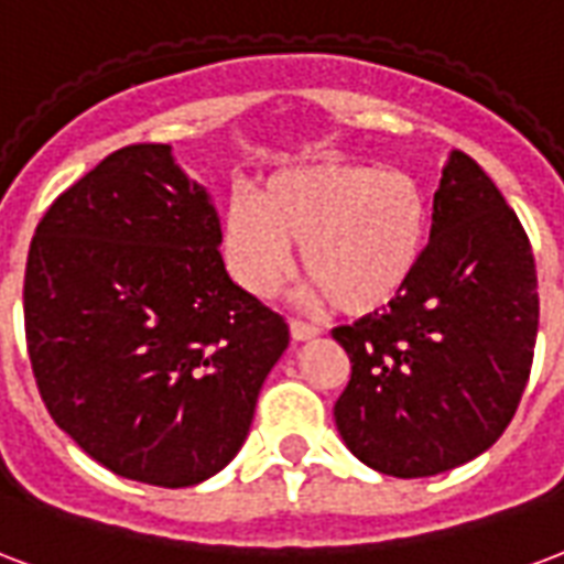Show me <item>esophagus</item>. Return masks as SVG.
Returning a JSON list of instances; mask_svg holds the SVG:
<instances>
[{
    "label": "esophagus",
    "instance_id": "34e87169",
    "mask_svg": "<svg viewBox=\"0 0 564 564\" xmlns=\"http://www.w3.org/2000/svg\"><path fill=\"white\" fill-rule=\"evenodd\" d=\"M290 332H293L295 340H311V337H316L323 328L314 323H304V319H290Z\"/></svg>",
    "mask_w": 564,
    "mask_h": 564
}]
</instances>
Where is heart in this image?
Returning <instances> with one entry per match:
<instances>
[{"label":"heart","instance_id":"1","mask_svg":"<svg viewBox=\"0 0 564 564\" xmlns=\"http://www.w3.org/2000/svg\"><path fill=\"white\" fill-rule=\"evenodd\" d=\"M431 239V199L400 166L325 161L286 170L224 212V253L253 295L274 293L293 269L340 314L394 304L415 278Z\"/></svg>","mask_w":564,"mask_h":564}]
</instances>
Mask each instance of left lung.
<instances>
[{"label":"left lung","instance_id":"obj_1","mask_svg":"<svg viewBox=\"0 0 564 564\" xmlns=\"http://www.w3.org/2000/svg\"><path fill=\"white\" fill-rule=\"evenodd\" d=\"M332 337L352 365L337 431L370 469L427 478L502 436L535 356L538 274L527 229L469 154L442 173L406 293Z\"/></svg>","mask_w":564,"mask_h":564}]
</instances>
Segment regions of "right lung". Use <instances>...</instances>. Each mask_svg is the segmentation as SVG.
Segmentation results:
<instances>
[{
  "instance_id": "obj_1",
  "label": "right lung",
  "mask_w": 564,
  "mask_h": 564,
  "mask_svg": "<svg viewBox=\"0 0 564 564\" xmlns=\"http://www.w3.org/2000/svg\"><path fill=\"white\" fill-rule=\"evenodd\" d=\"M218 245V212L164 143L107 154L37 220L23 278L37 391L122 478L191 487L220 473L290 344Z\"/></svg>"
}]
</instances>
